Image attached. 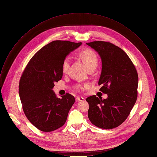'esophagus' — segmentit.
I'll return each instance as SVG.
<instances>
[{
    "label": "esophagus",
    "mask_w": 157,
    "mask_h": 157,
    "mask_svg": "<svg viewBox=\"0 0 157 157\" xmlns=\"http://www.w3.org/2000/svg\"><path fill=\"white\" fill-rule=\"evenodd\" d=\"M76 100L78 101H83L84 100V98L83 97H77L76 98Z\"/></svg>",
    "instance_id": "34e87169"
}]
</instances>
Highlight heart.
<instances>
[{
	"mask_svg": "<svg viewBox=\"0 0 157 157\" xmlns=\"http://www.w3.org/2000/svg\"><path fill=\"white\" fill-rule=\"evenodd\" d=\"M80 56L82 58L83 63L85 64L87 69L92 66L97 67L98 63V57L95 52H93L90 49H86L80 52ZM70 62V57L69 56L66 57L63 61V63H62V71L64 72H66L69 69ZM86 85L78 84L76 85L75 89L78 91H81L83 90L85 87H86Z\"/></svg>",
	"mask_w": 157,
	"mask_h": 157,
	"instance_id": "b5f03b06",
	"label": "heart"
}]
</instances>
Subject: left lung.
<instances>
[{
    "label": "left lung",
    "instance_id": "obj_1",
    "mask_svg": "<svg viewBox=\"0 0 157 157\" xmlns=\"http://www.w3.org/2000/svg\"><path fill=\"white\" fill-rule=\"evenodd\" d=\"M100 55L102 69L98 85L106 99L95 95L86 99L88 116L98 128L111 129L121 125L129 115L137 98L138 74L132 62L122 49L105 41L87 43Z\"/></svg>",
    "mask_w": 157,
    "mask_h": 157
}]
</instances>
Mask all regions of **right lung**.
Segmentation results:
<instances>
[{
  "label": "right lung",
  "mask_w": 157,
  "mask_h": 157,
  "mask_svg": "<svg viewBox=\"0 0 157 157\" xmlns=\"http://www.w3.org/2000/svg\"><path fill=\"white\" fill-rule=\"evenodd\" d=\"M82 43L57 40L40 49L29 61L19 83V95L24 113L34 126L51 132L65 124L75 102L69 93L57 98L52 88L63 75L66 56Z\"/></svg>",
  "instance_id": "1"
}]
</instances>
